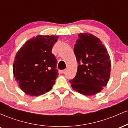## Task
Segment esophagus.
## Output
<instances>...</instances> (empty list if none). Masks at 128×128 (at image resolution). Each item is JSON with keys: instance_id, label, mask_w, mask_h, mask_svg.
I'll list each match as a JSON object with an SVG mask.
<instances>
[{"instance_id": "34e87169", "label": "esophagus", "mask_w": 128, "mask_h": 128, "mask_svg": "<svg viewBox=\"0 0 128 128\" xmlns=\"http://www.w3.org/2000/svg\"><path fill=\"white\" fill-rule=\"evenodd\" d=\"M64 72H65V70H60V73H61V74H62V73H64Z\"/></svg>"}]
</instances>
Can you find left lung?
<instances>
[{
    "label": "left lung",
    "mask_w": 128,
    "mask_h": 128,
    "mask_svg": "<svg viewBox=\"0 0 128 128\" xmlns=\"http://www.w3.org/2000/svg\"><path fill=\"white\" fill-rule=\"evenodd\" d=\"M78 36L74 46L78 66L75 77L70 82L76 92L92 96L100 92L109 80L110 57L105 46L96 36L83 33Z\"/></svg>",
    "instance_id": "1"
}]
</instances>
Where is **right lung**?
I'll return each mask as SVG.
<instances>
[{"mask_svg":"<svg viewBox=\"0 0 128 128\" xmlns=\"http://www.w3.org/2000/svg\"><path fill=\"white\" fill-rule=\"evenodd\" d=\"M58 36H37L29 40L16 54L13 73L22 91L38 96L48 92L58 76L52 50Z\"/></svg>","mask_w":128,"mask_h":128,"instance_id":"add662e5","label":"right lung"}]
</instances>
